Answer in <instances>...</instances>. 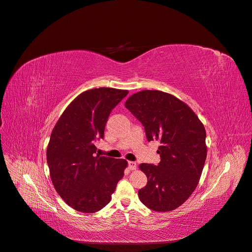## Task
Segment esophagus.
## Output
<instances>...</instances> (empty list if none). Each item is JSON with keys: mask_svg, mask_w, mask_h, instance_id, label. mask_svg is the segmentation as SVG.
<instances>
[{"mask_svg": "<svg viewBox=\"0 0 252 252\" xmlns=\"http://www.w3.org/2000/svg\"><path fill=\"white\" fill-rule=\"evenodd\" d=\"M127 165H128L129 169H131V170L137 168V163L134 162V161H128V162H127Z\"/></svg>", "mask_w": 252, "mask_h": 252, "instance_id": "obj_1", "label": "esophagus"}]
</instances>
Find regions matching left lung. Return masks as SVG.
Wrapping results in <instances>:
<instances>
[{"label":"left lung","mask_w":252,"mask_h":252,"mask_svg":"<svg viewBox=\"0 0 252 252\" xmlns=\"http://www.w3.org/2000/svg\"><path fill=\"white\" fill-rule=\"evenodd\" d=\"M126 107L143 125L147 140L160 143V162L140 164L148 180L138 192L140 200L155 211L174 210L188 199L201 177L205 128L187 104L161 91L138 92Z\"/></svg>","instance_id":"left-lung-1"}]
</instances>
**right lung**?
I'll return each mask as SVG.
<instances>
[{
  "label": "right lung",
  "mask_w": 252,
  "mask_h": 252,
  "mask_svg": "<svg viewBox=\"0 0 252 252\" xmlns=\"http://www.w3.org/2000/svg\"><path fill=\"white\" fill-rule=\"evenodd\" d=\"M127 91L88 90L65 109L53 128L47 161L54 188L77 211L93 214L107 205L127 165L125 159L96 155L110 112Z\"/></svg>",
  "instance_id": "right-lung-1"
}]
</instances>
